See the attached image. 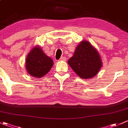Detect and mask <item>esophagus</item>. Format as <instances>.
Segmentation results:
<instances>
[{
	"label": "esophagus",
	"mask_w": 128,
	"mask_h": 128,
	"mask_svg": "<svg viewBox=\"0 0 128 128\" xmlns=\"http://www.w3.org/2000/svg\"><path fill=\"white\" fill-rule=\"evenodd\" d=\"M66 60V57H61V58H60V59H59V60H60V61H65V60Z\"/></svg>",
	"instance_id": "obj_1"
}]
</instances>
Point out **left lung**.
<instances>
[{
	"mask_svg": "<svg viewBox=\"0 0 128 128\" xmlns=\"http://www.w3.org/2000/svg\"><path fill=\"white\" fill-rule=\"evenodd\" d=\"M72 70L82 79H90L98 73L102 60L97 50L89 42L83 40L77 46L68 61Z\"/></svg>",
	"mask_w": 128,
	"mask_h": 128,
	"instance_id": "1",
	"label": "left lung"
}]
</instances>
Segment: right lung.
Masks as SVG:
<instances>
[{"label":"right lung","instance_id":"add662e5","mask_svg":"<svg viewBox=\"0 0 128 128\" xmlns=\"http://www.w3.org/2000/svg\"><path fill=\"white\" fill-rule=\"evenodd\" d=\"M52 66V59L46 55L39 46L34 47L26 58V70L30 75L36 78L44 76Z\"/></svg>","mask_w":128,"mask_h":128}]
</instances>
